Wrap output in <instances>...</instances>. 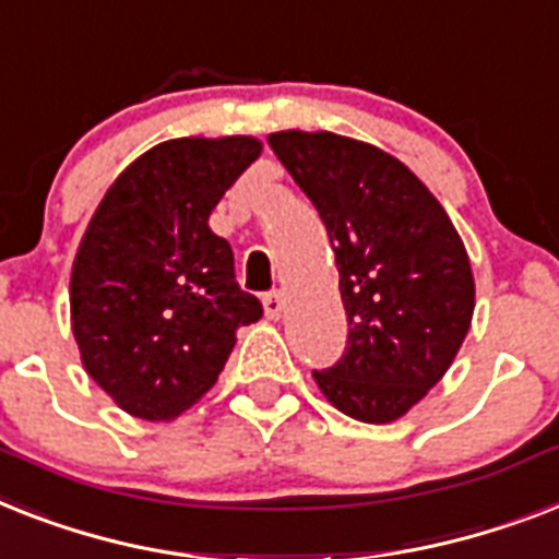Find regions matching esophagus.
I'll return each mask as SVG.
<instances>
[{"mask_svg":"<svg viewBox=\"0 0 559 559\" xmlns=\"http://www.w3.org/2000/svg\"><path fill=\"white\" fill-rule=\"evenodd\" d=\"M264 310H266V319L278 321L281 312H284V295L278 289H272V293L264 295Z\"/></svg>","mask_w":559,"mask_h":559,"instance_id":"obj_1","label":"esophagus"}]
</instances>
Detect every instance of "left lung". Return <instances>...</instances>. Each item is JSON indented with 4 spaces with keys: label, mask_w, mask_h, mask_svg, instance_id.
Segmentation results:
<instances>
[{
    "label": "left lung",
    "mask_w": 559,
    "mask_h": 559,
    "mask_svg": "<svg viewBox=\"0 0 559 559\" xmlns=\"http://www.w3.org/2000/svg\"><path fill=\"white\" fill-rule=\"evenodd\" d=\"M266 143L330 235L350 326L342 358L312 376L353 419H399L468 333L474 275L462 238L428 186L382 148L330 131H275Z\"/></svg>",
    "instance_id": "obj_1"
}]
</instances>
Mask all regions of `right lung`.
Instances as JSON below:
<instances>
[{
  "mask_svg": "<svg viewBox=\"0 0 559 559\" xmlns=\"http://www.w3.org/2000/svg\"><path fill=\"white\" fill-rule=\"evenodd\" d=\"M261 154L255 138L148 148L108 189L71 270L88 376L131 416L175 419L217 382L235 330L264 316L209 215Z\"/></svg>",
  "mask_w": 559,
  "mask_h": 559,
  "instance_id": "obj_1",
  "label": "right lung"
}]
</instances>
